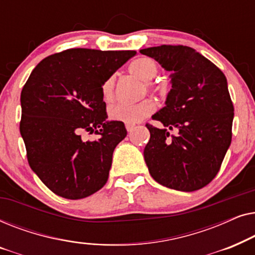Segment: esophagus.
<instances>
[{
  "mask_svg": "<svg viewBox=\"0 0 255 255\" xmlns=\"http://www.w3.org/2000/svg\"><path fill=\"white\" fill-rule=\"evenodd\" d=\"M125 127H127L128 132H132V131H133V128H134L135 125L134 124H127V125H125Z\"/></svg>",
  "mask_w": 255,
  "mask_h": 255,
  "instance_id": "obj_1",
  "label": "esophagus"
}]
</instances>
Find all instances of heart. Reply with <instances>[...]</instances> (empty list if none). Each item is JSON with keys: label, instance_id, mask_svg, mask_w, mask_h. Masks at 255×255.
Listing matches in <instances>:
<instances>
[{"label": "heart", "instance_id": "obj_1", "mask_svg": "<svg viewBox=\"0 0 255 255\" xmlns=\"http://www.w3.org/2000/svg\"><path fill=\"white\" fill-rule=\"evenodd\" d=\"M128 71L132 75L146 83V88L151 89L148 82L158 73V66L149 58H138L131 62ZM114 78H109L102 86V95L106 101H110L114 95ZM155 110V104L152 100H142L135 104H114L109 108V117L114 121L125 124H135L148 117Z\"/></svg>", "mask_w": 255, "mask_h": 255}]
</instances>
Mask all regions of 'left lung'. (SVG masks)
I'll list each match as a JSON object with an SVG mask.
<instances>
[{
  "label": "left lung",
  "mask_w": 255,
  "mask_h": 255,
  "mask_svg": "<svg viewBox=\"0 0 255 255\" xmlns=\"http://www.w3.org/2000/svg\"><path fill=\"white\" fill-rule=\"evenodd\" d=\"M170 72L165 107L152 116L163 128L146 124L144 149L156 182L180 191L207 186L217 175L232 138L233 104L225 75L194 48L161 45L140 50ZM167 128L176 129L169 135Z\"/></svg>",
  "instance_id": "1"
}]
</instances>
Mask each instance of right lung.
<instances>
[{
	"label": "right lung",
	"mask_w": 255,
	"mask_h": 255,
	"mask_svg": "<svg viewBox=\"0 0 255 255\" xmlns=\"http://www.w3.org/2000/svg\"><path fill=\"white\" fill-rule=\"evenodd\" d=\"M135 51L69 48L38 64L20 93L19 131L31 169L48 189L69 200L107 183L124 123L107 121L102 86ZM95 131L97 141L80 133Z\"/></svg>",
	"instance_id": "add662e5"
}]
</instances>
